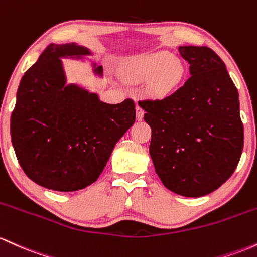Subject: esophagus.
<instances>
[{
    "mask_svg": "<svg viewBox=\"0 0 257 257\" xmlns=\"http://www.w3.org/2000/svg\"><path fill=\"white\" fill-rule=\"evenodd\" d=\"M143 115H144V110L142 108H141L140 105L136 106V116H137V120H142L143 119Z\"/></svg>",
    "mask_w": 257,
    "mask_h": 257,
    "instance_id": "esophagus-1",
    "label": "esophagus"
}]
</instances>
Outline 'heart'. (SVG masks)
Wrapping results in <instances>:
<instances>
[{
	"label": "heart",
	"mask_w": 257,
	"mask_h": 257,
	"mask_svg": "<svg viewBox=\"0 0 257 257\" xmlns=\"http://www.w3.org/2000/svg\"><path fill=\"white\" fill-rule=\"evenodd\" d=\"M123 79L130 82H147V93L163 99L177 90L184 76V66L169 52H154L128 59L123 65Z\"/></svg>",
	"instance_id": "1"
}]
</instances>
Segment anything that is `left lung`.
<instances>
[{
    "label": "left lung",
    "instance_id": "left-lung-1",
    "mask_svg": "<svg viewBox=\"0 0 257 257\" xmlns=\"http://www.w3.org/2000/svg\"><path fill=\"white\" fill-rule=\"evenodd\" d=\"M189 79L171 96L138 102L152 128L155 171L176 194L216 191L234 172L244 146L239 94L226 65L206 46H180Z\"/></svg>",
    "mask_w": 257,
    "mask_h": 257
}]
</instances>
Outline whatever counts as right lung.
Here are the masks:
<instances>
[{
	"label": "right lung",
	"instance_id": "add662e5",
	"mask_svg": "<svg viewBox=\"0 0 257 257\" xmlns=\"http://www.w3.org/2000/svg\"><path fill=\"white\" fill-rule=\"evenodd\" d=\"M77 43H51L22 77L11 116L17 159L31 181L58 192L96 182L115 144L136 120L132 99L102 102L79 85H66L62 58L91 56ZM102 76L103 66L92 63Z\"/></svg>",
	"mask_w": 257,
	"mask_h": 257
}]
</instances>
